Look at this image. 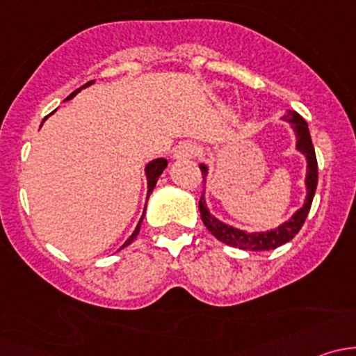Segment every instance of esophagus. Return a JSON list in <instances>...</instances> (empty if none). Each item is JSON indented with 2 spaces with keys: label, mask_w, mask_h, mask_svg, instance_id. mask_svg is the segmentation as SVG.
<instances>
[{
  "label": "esophagus",
  "mask_w": 356,
  "mask_h": 356,
  "mask_svg": "<svg viewBox=\"0 0 356 356\" xmlns=\"http://www.w3.org/2000/svg\"><path fill=\"white\" fill-rule=\"evenodd\" d=\"M200 153V146L195 145V143L184 141L174 149V158L177 160H186V158H193Z\"/></svg>",
  "instance_id": "34e87169"
}]
</instances>
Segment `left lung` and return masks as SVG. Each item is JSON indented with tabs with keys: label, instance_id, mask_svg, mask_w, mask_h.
<instances>
[{
	"label": "left lung",
	"instance_id": "obj_1",
	"mask_svg": "<svg viewBox=\"0 0 356 356\" xmlns=\"http://www.w3.org/2000/svg\"><path fill=\"white\" fill-rule=\"evenodd\" d=\"M282 120L289 122L293 127L294 134H296V149L303 153L307 158V177H305V186H307V198H305L303 207L296 210V213L289 218L288 222L281 224L279 227L272 229L267 232H246L241 229H236L232 225L220 222L217 217L210 213L207 208V201H204V193L200 198V213L201 220L207 225L208 231L218 239V241L225 243L229 246L239 248V250L248 251H265V250H275L277 246H282L284 243L291 241L294 236L300 232L301 225L305 224L308 211H310L312 201H314L315 189H317L318 181V167H317V156H315L314 145H312L310 131H308V124L301 115L296 111L288 110V113L282 117ZM201 174H203V181L208 174V167L204 163L200 165Z\"/></svg>",
	"mask_w": 356,
	"mask_h": 356
}]
</instances>
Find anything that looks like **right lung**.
<instances>
[{
    "instance_id": "add662e5",
    "label": "right lung",
    "mask_w": 356,
    "mask_h": 356,
    "mask_svg": "<svg viewBox=\"0 0 356 356\" xmlns=\"http://www.w3.org/2000/svg\"><path fill=\"white\" fill-rule=\"evenodd\" d=\"M92 84V81L91 82H88V84H84L82 86V88H79L77 91H74L72 92L70 96H68L67 99H72L74 98L75 95H77L79 91H81V89H84V88H88V86H91ZM48 118V117H46ZM44 118V120H46ZM42 120V122H44ZM42 125V124H41ZM165 167H167V160H165V158H156V160H153V161H149L148 165H146V168H145V172H146V181H148V198H149V193L153 191V189H155V186H156V181H158V177H160L161 175V172L165 170ZM143 218H145V211H143V217H141V220H139V224L136 225V229H134V232H132L131 234V238L127 239V241L124 243V246L122 248H125V246H129L131 245L132 241H134L136 239V236L139 234V229H141V222H143Z\"/></svg>"
}]
</instances>
